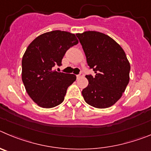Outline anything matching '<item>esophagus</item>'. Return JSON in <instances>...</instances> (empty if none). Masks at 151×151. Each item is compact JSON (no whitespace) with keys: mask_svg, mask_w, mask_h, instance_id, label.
I'll return each mask as SVG.
<instances>
[{"mask_svg":"<svg viewBox=\"0 0 151 151\" xmlns=\"http://www.w3.org/2000/svg\"><path fill=\"white\" fill-rule=\"evenodd\" d=\"M83 72H81V74H78V75H77V78H80V77H83Z\"/></svg>","mask_w":151,"mask_h":151,"instance_id":"esophagus-1","label":"esophagus"}]
</instances>
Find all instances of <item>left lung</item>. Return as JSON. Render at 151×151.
Returning a JSON list of instances; mask_svg holds the SVG:
<instances>
[{"mask_svg": "<svg viewBox=\"0 0 151 151\" xmlns=\"http://www.w3.org/2000/svg\"><path fill=\"white\" fill-rule=\"evenodd\" d=\"M88 65L96 76L86 75L89 84L83 89L85 101L96 108H107L119 100L129 82L130 64L124 50L108 35L94 31L76 34Z\"/></svg>", "mask_w": 151, "mask_h": 151, "instance_id": "left-lung-1", "label": "left lung"}]
</instances>
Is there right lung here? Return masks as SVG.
Returning a JSON list of instances; mask_svg holds the SVG:
<instances>
[{"label":"right lung","instance_id":"add662e5","mask_svg":"<svg viewBox=\"0 0 151 151\" xmlns=\"http://www.w3.org/2000/svg\"><path fill=\"white\" fill-rule=\"evenodd\" d=\"M78 43L74 34L52 31L42 34L27 47L22 60V80L30 98L43 108L60 104L69 86L76 81L74 74L57 72L70 47Z\"/></svg>","mask_w":151,"mask_h":151}]
</instances>
